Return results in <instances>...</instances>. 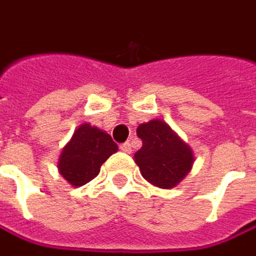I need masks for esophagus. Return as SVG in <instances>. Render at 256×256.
I'll return each instance as SVG.
<instances>
[{
	"instance_id": "1",
	"label": "esophagus",
	"mask_w": 256,
	"mask_h": 256,
	"mask_svg": "<svg viewBox=\"0 0 256 256\" xmlns=\"http://www.w3.org/2000/svg\"><path fill=\"white\" fill-rule=\"evenodd\" d=\"M119 148H120V152H124V153H126V154H130V153L132 152V146H131V142H124V144H120V146H119Z\"/></svg>"
}]
</instances>
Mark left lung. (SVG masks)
Returning a JSON list of instances; mask_svg holds the SVG:
<instances>
[{
  "mask_svg": "<svg viewBox=\"0 0 256 256\" xmlns=\"http://www.w3.org/2000/svg\"><path fill=\"white\" fill-rule=\"evenodd\" d=\"M137 136L142 147L134 154L142 178L162 190L178 186L191 172L192 148L162 119L140 124Z\"/></svg>",
  "mask_w": 256,
  "mask_h": 256,
  "instance_id": "8db88e82",
  "label": "left lung"
}]
</instances>
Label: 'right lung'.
Returning a JSON list of instances; mask_svg holds the SVG:
<instances>
[{"mask_svg":"<svg viewBox=\"0 0 256 256\" xmlns=\"http://www.w3.org/2000/svg\"><path fill=\"white\" fill-rule=\"evenodd\" d=\"M116 152L118 146L106 131L84 122L64 146L58 170L71 186L78 188L94 179L102 164Z\"/></svg>","mask_w":256,"mask_h":256,"instance_id":"obj_1","label":"right lung"}]
</instances>
